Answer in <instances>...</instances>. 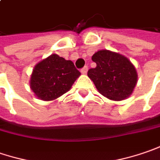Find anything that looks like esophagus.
Here are the masks:
<instances>
[{"label":"esophagus","instance_id":"obj_1","mask_svg":"<svg viewBox=\"0 0 160 160\" xmlns=\"http://www.w3.org/2000/svg\"><path fill=\"white\" fill-rule=\"evenodd\" d=\"M88 66H84L81 70H80V72H81V73H83V74H86L88 72Z\"/></svg>","mask_w":160,"mask_h":160}]
</instances>
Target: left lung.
<instances>
[{"instance_id": "obj_1", "label": "left lung", "mask_w": 160, "mask_h": 160, "mask_svg": "<svg viewBox=\"0 0 160 160\" xmlns=\"http://www.w3.org/2000/svg\"><path fill=\"white\" fill-rule=\"evenodd\" d=\"M92 61L97 66L88 72L99 93L112 100H122L132 93L137 72L132 63L123 55L108 50L95 52Z\"/></svg>"}]
</instances>
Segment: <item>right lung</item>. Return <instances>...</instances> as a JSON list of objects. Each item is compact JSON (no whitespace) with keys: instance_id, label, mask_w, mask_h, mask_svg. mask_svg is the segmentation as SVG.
<instances>
[{"instance_id":"obj_1","label":"right lung","mask_w":160,"mask_h":160,"mask_svg":"<svg viewBox=\"0 0 160 160\" xmlns=\"http://www.w3.org/2000/svg\"><path fill=\"white\" fill-rule=\"evenodd\" d=\"M80 72L72 61L51 54L33 70L30 88L42 100H53L66 93Z\"/></svg>"}]
</instances>
